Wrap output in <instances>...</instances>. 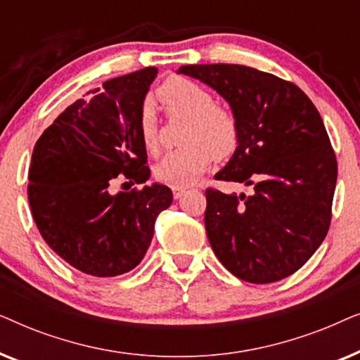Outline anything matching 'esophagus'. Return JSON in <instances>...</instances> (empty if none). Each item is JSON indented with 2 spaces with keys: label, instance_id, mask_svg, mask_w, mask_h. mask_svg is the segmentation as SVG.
<instances>
[{
  "label": "esophagus",
  "instance_id": "1",
  "mask_svg": "<svg viewBox=\"0 0 360 360\" xmlns=\"http://www.w3.org/2000/svg\"><path fill=\"white\" fill-rule=\"evenodd\" d=\"M185 186H172V191H174V198L179 200L181 198V195L185 193Z\"/></svg>",
  "mask_w": 360,
  "mask_h": 360
}]
</instances>
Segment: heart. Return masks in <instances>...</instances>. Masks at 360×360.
<instances>
[{
  "label": "heart",
  "instance_id": "b5f03b06",
  "mask_svg": "<svg viewBox=\"0 0 360 360\" xmlns=\"http://www.w3.org/2000/svg\"><path fill=\"white\" fill-rule=\"evenodd\" d=\"M155 95L170 115L188 117L181 149L172 150L155 165L157 180L172 186H188L210 169L216 159H228L239 144V124L226 108L216 105L213 93L184 77H169ZM137 131L149 152L159 147L155 108L146 101L137 115Z\"/></svg>",
  "mask_w": 360,
  "mask_h": 360
}]
</instances>
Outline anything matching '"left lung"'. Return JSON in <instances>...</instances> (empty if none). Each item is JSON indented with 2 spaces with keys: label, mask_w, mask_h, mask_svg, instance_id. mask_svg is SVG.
I'll use <instances>...</instances> for the list:
<instances>
[{
  "label": "left lung",
  "mask_w": 360,
  "mask_h": 360,
  "mask_svg": "<svg viewBox=\"0 0 360 360\" xmlns=\"http://www.w3.org/2000/svg\"><path fill=\"white\" fill-rule=\"evenodd\" d=\"M219 93L239 124V144L216 180L252 186L206 190L205 226L219 262L249 283L297 272L326 238L338 162L311 100L293 83L245 65H181Z\"/></svg>",
  "instance_id": "1"
}]
</instances>
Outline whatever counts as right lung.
I'll list each match as a JSON object with an SVG mask.
<instances>
[{"instance_id":"1","label":"right lung","mask_w":360,"mask_h":360,"mask_svg":"<svg viewBox=\"0 0 360 360\" xmlns=\"http://www.w3.org/2000/svg\"><path fill=\"white\" fill-rule=\"evenodd\" d=\"M155 67L111 78L77 100L39 137L29 167L32 218L49 248L93 277H116L141 264L155 219L174 200L169 186L110 193L120 174L136 184L150 176L137 115ZM91 93V91H90Z\"/></svg>"}]
</instances>
